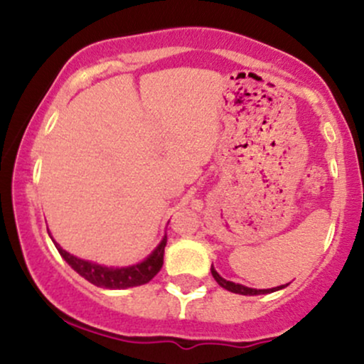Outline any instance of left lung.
<instances>
[{
    "instance_id": "1",
    "label": "left lung",
    "mask_w": 364,
    "mask_h": 364,
    "mask_svg": "<svg viewBox=\"0 0 364 364\" xmlns=\"http://www.w3.org/2000/svg\"><path fill=\"white\" fill-rule=\"evenodd\" d=\"M210 272L214 275V279L219 284L220 287H224V289L231 291V292H236V294H243V296H258V294H269V292H275L279 289H284V287H287V284H284V286H277V287H272V289H253V287H246L243 284H236V282H231V281H225L224 277H220L219 274H217V270L214 269V265L210 267Z\"/></svg>"
}]
</instances>
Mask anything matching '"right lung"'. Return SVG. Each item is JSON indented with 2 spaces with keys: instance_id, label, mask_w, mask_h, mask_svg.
<instances>
[{
  "instance_id": "obj_1",
  "label": "right lung",
  "mask_w": 364,
  "mask_h": 364,
  "mask_svg": "<svg viewBox=\"0 0 364 364\" xmlns=\"http://www.w3.org/2000/svg\"><path fill=\"white\" fill-rule=\"evenodd\" d=\"M53 243L58 248L61 257L65 258V262L72 267L75 272L80 274L82 277L87 279L90 284H94V286L97 287H104V289H128V287L141 286V284H147L149 281H152L159 270L162 269V263H164V248L166 243H168V236L164 235L161 243L157 245V248L154 250L145 260L128 267H106L90 260H82V258L75 257V255L63 250L54 240Z\"/></svg>"
}]
</instances>
